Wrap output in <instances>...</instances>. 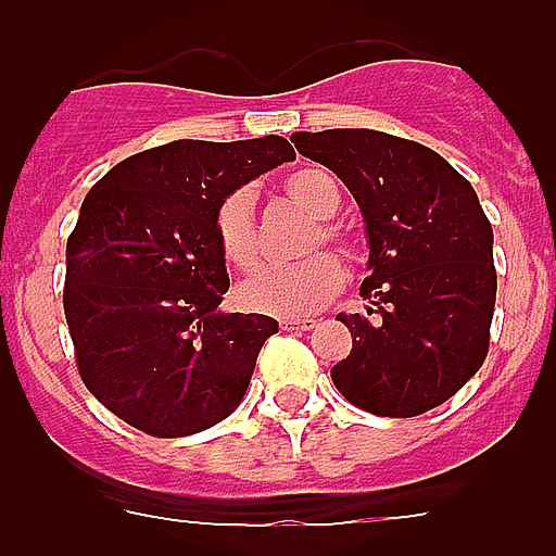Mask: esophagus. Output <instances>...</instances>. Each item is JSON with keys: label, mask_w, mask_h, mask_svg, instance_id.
Listing matches in <instances>:
<instances>
[{"label": "esophagus", "mask_w": 556, "mask_h": 556, "mask_svg": "<svg viewBox=\"0 0 556 556\" xmlns=\"http://www.w3.org/2000/svg\"><path fill=\"white\" fill-rule=\"evenodd\" d=\"M317 326V320H308V317H303V320H281V328L283 331H312V328Z\"/></svg>", "instance_id": "34e87169"}]
</instances>
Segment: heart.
<instances>
[{
    "mask_svg": "<svg viewBox=\"0 0 556 556\" xmlns=\"http://www.w3.org/2000/svg\"><path fill=\"white\" fill-rule=\"evenodd\" d=\"M283 191L292 203L301 205L306 214L320 219L317 230L308 239L306 250H317L323 242L337 244L339 250H351V242L339 233L328 219H333L342 208V189L337 178L326 169H306L292 172L283 180ZM214 230L223 255L236 269H255L262 262V248H258V233H255V214H253V191L236 189L225 194L214 214ZM345 281V267L337 255L314 253L298 264L287 267H267L258 275L248 278L236 289V301L244 312L269 314V317H308L320 312L333 294L339 292Z\"/></svg>",
    "mask_w": 556,
    "mask_h": 556,
    "instance_id": "heart-1",
    "label": "heart"
}]
</instances>
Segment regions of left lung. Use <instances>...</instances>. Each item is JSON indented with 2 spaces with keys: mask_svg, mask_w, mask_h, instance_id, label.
<instances>
[{
  "mask_svg": "<svg viewBox=\"0 0 556 556\" xmlns=\"http://www.w3.org/2000/svg\"><path fill=\"white\" fill-rule=\"evenodd\" d=\"M292 144L348 186L370 248L358 292L377 317H337L353 348L333 384L381 417L445 404L488 356L495 308L493 228L473 186L429 147L367 127L301 130Z\"/></svg>",
  "mask_w": 556,
  "mask_h": 556,
  "instance_id": "obj_1",
  "label": "left lung"
}]
</instances>
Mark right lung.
Returning a JSON list of instances; mask_svg holds the SVG:
<instances>
[{
	"label": "right lung",
	"mask_w": 556,
	"mask_h": 556,
	"mask_svg": "<svg viewBox=\"0 0 556 556\" xmlns=\"http://www.w3.org/2000/svg\"><path fill=\"white\" fill-rule=\"evenodd\" d=\"M294 161L283 136L136 152L102 175L66 242L63 312L83 384L152 437L217 426L244 397L267 314L223 312L228 267L214 214L225 194Z\"/></svg>",
	"instance_id": "1"
}]
</instances>
